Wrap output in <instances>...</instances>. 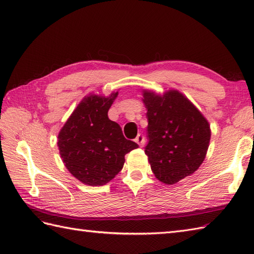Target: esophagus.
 Here are the masks:
<instances>
[{"mask_svg": "<svg viewBox=\"0 0 254 254\" xmlns=\"http://www.w3.org/2000/svg\"><path fill=\"white\" fill-rule=\"evenodd\" d=\"M135 142H136L141 147L143 146L144 143H145V138H144V136L142 135V134H138V135L135 137Z\"/></svg>", "mask_w": 254, "mask_h": 254, "instance_id": "1", "label": "esophagus"}]
</instances>
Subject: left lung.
<instances>
[{"label": "left lung", "instance_id": "1", "mask_svg": "<svg viewBox=\"0 0 254 254\" xmlns=\"http://www.w3.org/2000/svg\"><path fill=\"white\" fill-rule=\"evenodd\" d=\"M147 109V137L145 147L155 177L166 185H175L194 174L206 156L210 127L197 108L180 91L158 95L143 90Z\"/></svg>", "mask_w": 254, "mask_h": 254}]
</instances>
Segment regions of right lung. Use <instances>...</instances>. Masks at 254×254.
<instances>
[{"label": "right lung", "instance_id": "right-lung-1", "mask_svg": "<svg viewBox=\"0 0 254 254\" xmlns=\"http://www.w3.org/2000/svg\"><path fill=\"white\" fill-rule=\"evenodd\" d=\"M118 94L84 97L59 132L58 146L64 165L86 186L100 187L112 180L123 168L126 154L138 147L108 118Z\"/></svg>", "mask_w": 254, "mask_h": 254}]
</instances>
